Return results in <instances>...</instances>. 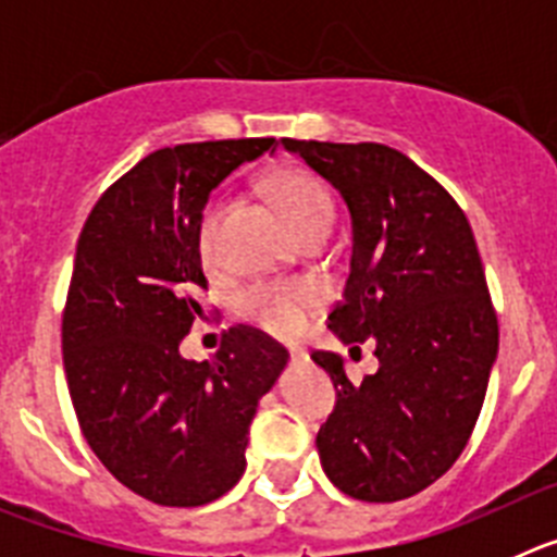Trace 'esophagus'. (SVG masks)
Here are the masks:
<instances>
[{
  "label": "esophagus",
  "instance_id": "obj_1",
  "mask_svg": "<svg viewBox=\"0 0 557 557\" xmlns=\"http://www.w3.org/2000/svg\"><path fill=\"white\" fill-rule=\"evenodd\" d=\"M289 362H293V366H307L309 354L304 351V348H289Z\"/></svg>",
  "mask_w": 557,
  "mask_h": 557
}]
</instances>
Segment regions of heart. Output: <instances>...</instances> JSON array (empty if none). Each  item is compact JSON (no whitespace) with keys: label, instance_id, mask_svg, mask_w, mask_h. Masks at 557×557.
Instances as JSON below:
<instances>
[{"label":"heart","instance_id":"obj_1","mask_svg":"<svg viewBox=\"0 0 557 557\" xmlns=\"http://www.w3.org/2000/svg\"><path fill=\"white\" fill-rule=\"evenodd\" d=\"M268 191L287 214L298 236L332 228L334 203L329 191L304 170H278L268 178ZM220 220V198L206 200L198 218V248L203 259H211L214 234ZM321 301L318 287L309 282H264L250 287L239 298V314L278 337H295L307 323V314Z\"/></svg>","mask_w":557,"mask_h":557}]
</instances>
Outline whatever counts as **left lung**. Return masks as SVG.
I'll return each mask as SVG.
<instances>
[{"label":"left lung","mask_w":557,"mask_h":557,"mask_svg":"<svg viewBox=\"0 0 557 557\" xmlns=\"http://www.w3.org/2000/svg\"><path fill=\"white\" fill-rule=\"evenodd\" d=\"M343 195L354 248L329 329L379 371L351 385L343 357L312 351L337 401L318 432L323 471L343 494L398 502L444 476L480 418L499 323L471 225L449 191L376 141L284 139Z\"/></svg>","instance_id":"obj_1"}]
</instances>
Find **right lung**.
I'll list each match as a JSON object with an SVG mask.
<instances>
[{"mask_svg":"<svg viewBox=\"0 0 557 557\" xmlns=\"http://www.w3.org/2000/svg\"><path fill=\"white\" fill-rule=\"evenodd\" d=\"M275 139L164 147L125 172L88 214L63 307V368L91 451L133 494L198 508L245 471L259 398L287 348L234 326L211 362L181 357L209 289L198 218L209 191Z\"/></svg>","mask_w":557,"mask_h":557,"instance_id":"add662e5","label":"right lung"}]
</instances>
